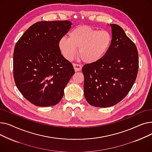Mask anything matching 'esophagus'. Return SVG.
<instances>
[{"label":"esophagus","mask_w":152,"mask_h":152,"mask_svg":"<svg viewBox=\"0 0 152 152\" xmlns=\"http://www.w3.org/2000/svg\"><path fill=\"white\" fill-rule=\"evenodd\" d=\"M73 67L75 70V71H79L82 69V66L80 65H78V64H73Z\"/></svg>","instance_id":"1"}]
</instances>
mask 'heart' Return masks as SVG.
Here are the masks:
<instances>
[{
    "label": "heart",
    "mask_w": 152,
    "mask_h": 152,
    "mask_svg": "<svg viewBox=\"0 0 152 152\" xmlns=\"http://www.w3.org/2000/svg\"><path fill=\"white\" fill-rule=\"evenodd\" d=\"M111 44L112 36L109 31L82 25L72 30L69 37H62L58 46L66 59L70 60L73 58L78 48L79 57L85 63H93L104 57Z\"/></svg>",
    "instance_id": "b5f03b06"
}]
</instances>
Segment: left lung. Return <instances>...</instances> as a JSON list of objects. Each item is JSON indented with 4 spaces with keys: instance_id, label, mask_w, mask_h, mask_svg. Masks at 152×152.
<instances>
[{
    "instance_id": "left-lung-1",
    "label": "left lung",
    "mask_w": 152,
    "mask_h": 152,
    "mask_svg": "<svg viewBox=\"0 0 152 152\" xmlns=\"http://www.w3.org/2000/svg\"><path fill=\"white\" fill-rule=\"evenodd\" d=\"M110 26L112 44L107 53L82 68L84 97L96 107H109L121 102L131 91L138 73L136 46L121 27L115 24Z\"/></svg>"
}]
</instances>
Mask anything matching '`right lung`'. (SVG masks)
<instances>
[{
    "mask_svg": "<svg viewBox=\"0 0 152 152\" xmlns=\"http://www.w3.org/2000/svg\"><path fill=\"white\" fill-rule=\"evenodd\" d=\"M71 25L69 21L37 22L15 46V84L23 97L34 105H57L75 74L73 65L61 55L58 46Z\"/></svg>",
    "mask_w": 152,
    "mask_h": 152,
    "instance_id": "1",
    "label": "right lung"
}]
</instances>
